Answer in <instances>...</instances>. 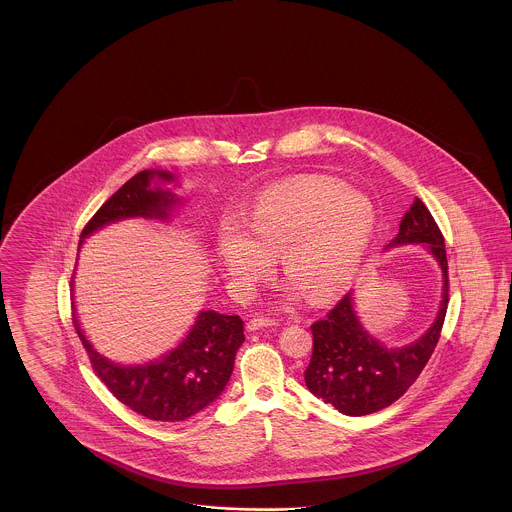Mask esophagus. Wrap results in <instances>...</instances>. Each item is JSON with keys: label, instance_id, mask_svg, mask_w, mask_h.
<instances>
[{"label": "esophagus", "instance_id": "34e87169", "mask_svg": "<svg viewBox=\"0 0 512 512\" xmlns=\"http://www.w3.org/2000/svg\"><path fill=\"white\" fill-rule=\"evenodd\" d=\"M270 326H276V322L268 320V318H251L247 322V331H257V329L270 328Z\"/></svg>", "mask_w": 512, "mask_h": 512}]
</instances>
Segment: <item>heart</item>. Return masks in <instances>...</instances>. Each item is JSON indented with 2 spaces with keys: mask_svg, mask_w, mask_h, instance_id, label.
I'll return each mask as SVG.
<instances>
[{
  "mask_svg": "<svg viewBox=\"0 0 512 512\" xmlns=\"http://www.w3.org/2000/svg\"><path fill=\"white\" fill-rule=\"evenodd\" d=\"M377 211L368 194L339 179L301 175L266 188L242 221L226 217L215 249L230 287L247 297L278 255L287 297L307 291L316 303L339 295L368 255Z\"/></svg>",
  "mask_w": 512,
  "mask_h": 512,
  "instance_id": "obj_1",
  "label": "heart"
}]
</instances>
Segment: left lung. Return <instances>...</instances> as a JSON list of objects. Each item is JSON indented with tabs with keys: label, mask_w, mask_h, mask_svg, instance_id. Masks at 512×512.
Segmentation results:
<instances>
[{
	"label": "left lung",
	"mask_w": 512,
	"mask_h": 512,
	"mask_svg": "<svg viewBox=\"0 0 512 512\" xmlns=\"http://www.w3.org/2000/svg\"><path fill=\"white\" fill-rule=\"evenodd\" d=\"M427 247L442 268V299L436 318L419 339L402 347H387L362 326L354 310V293H347L324 320L314 322L312 358L305 371L308 390L350 417L389 408L415 383L440 339L448 310V257L444 236L429 209L415 198L402 217L396 238L385 249Z\"/></svg>",
	"instance_id": "1"
}]
</instances>
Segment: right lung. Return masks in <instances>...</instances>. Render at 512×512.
Returning a JSON list of instances; mask_svg holds the SVG:
<instances>
[{
    "label": "right lung",
    "instance_id": "right-lung-1",
    "mask_svg": "<svg viewBox=\"0 0 512 512\" xmlns=\"http://www.w3.org/2000/svg\"><path fill=\"white\" fill-rule=\"evenodd\" d=\"M177 177L169 171L144 169L112 194L83 228L87 236L123 219L169 221L181 198L165 188ZM74 295V276H72ZM74 328L91 366L108 390L127 408L152 421L177 423L213 404L225 390L238 348L246 341L240 316L200 310L183 341L164 356L137 366H123L99 354L87 341L74 312Z\"/></svg>",
    "mask_w": 512,
    "mask_h": 512
}]
</instances>
